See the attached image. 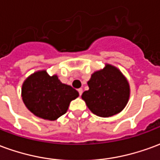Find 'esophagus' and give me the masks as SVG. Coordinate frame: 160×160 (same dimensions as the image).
<instances>
[{
    "label": "esophagus",
    "instance_id": "1",
    "mask_svg": "<svg viewBox=\"0 0 160 160\" xmlns=\"http://www.w3.org/2000/svg\"><path fill=\"white\" fill-rule=\"evenodd\" d=\"M78 92H79V94H80V96H81V94L83 92V90H82V88H80V89H78Z\"/></svg>",
    "mask_w": 160,
    "mask_h": 160
}]
</instances>
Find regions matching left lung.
<instances>
[{
  "label": "left lung",
  "instance_id": "1",
  "mask_svg": "<svg viewBox=\"0 0 160 160\" xmlns=\"http://www.w3.org/2000/svg\"><path fill=\"white\" fill-rule=\"evenodd\" d=\"M89 90L83 98L93 114L109 118L118 114L126 106L129 98V85L120 71L111 65L97 71L87 82Z\"/></svg>",
  "mask_w": 160,
  "mask_h": 160
}]
</instances>
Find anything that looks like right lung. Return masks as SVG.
<instances>
[{"instance_id":"right-lung-1","label":"right lung","mask_w":160,"mask_h":160,"mask_svg":"<svg viewBox=\"0 0 160 160\" xmlns=\"http://www.w3.org/2000/svg\"><path fill=\"white\" fill-rule=\"evenodd\" d=\"M79 96L73 87L62 84L56 75L38 71L28 77L22 86V99L32 113L54 121L67 112L70 102Z\"/></svg>"}]
</instances>
